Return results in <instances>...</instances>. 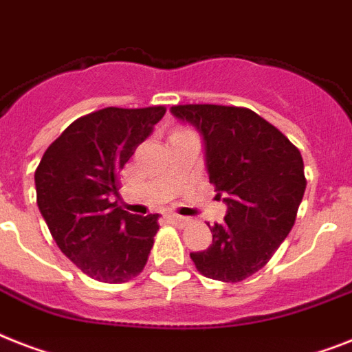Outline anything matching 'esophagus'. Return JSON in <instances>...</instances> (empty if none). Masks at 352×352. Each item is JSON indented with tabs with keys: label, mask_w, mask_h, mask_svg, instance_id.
Returning a JSON list of instances; mask_svg holds the SVG:
<instances>
[{
	"label": "esophagus",
	"mask_w": 352,
	"mask_h": 352,
	"mask_svg": "<svg viewBox=\"0 0 352 352\" xmlns=\"http://www.w3.org/2000/svg\"><path fill=\"white\" fill-rule=\"evenodd\" d=\"M168 219L175 222V224H181V226H184V224H188V222H190V219H188V217L177 215V213H170V215H168Z\"/></svg>",
	"instance_id": "1"
}]
</instances>
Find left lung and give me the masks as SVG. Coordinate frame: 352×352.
I'll list each match as a JSON object with an SVG mask.
<instances>
[{"label": "left lung", "instance_id": "left-lung-1", "mask_svg": "<svg viewBox=\"0 0 352 352\" xmlns=\"http://www.w3.org/2000/svg\"><path fill=\"white\" fill-rule=\"evenodd\" d=\"M171 113L202 135L210 182L228 206L224 222L210 228V248L191 260L208 278L241 282L267 264L295 224L307 184L302 155L250 108L179 104Z\"/></svg>", "mask_w": 352, "mask_h": 352}]
</instances>
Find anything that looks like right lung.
<instances>
[{"label":"right lung","mask_w":352,"mask_h":352,"mask_svg":"<svg viewBox=\"0 0 352 352\" xmlns=\"http://www.w3.org/2000/svg\"><path fill=\"white\" fill-rule=\"evenodd\" d=\"M164 113V107L92 111L63 131L37 166L43 219L59 250L94 280L121 284L146 265L159 215H131L111 195H119V173Z\"/></svg>","instance_id":"1"}]
</instances>
